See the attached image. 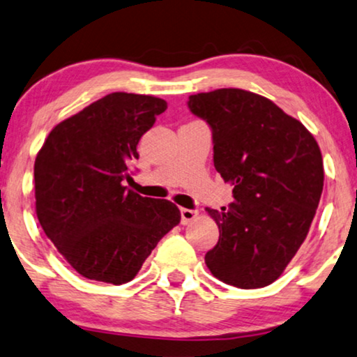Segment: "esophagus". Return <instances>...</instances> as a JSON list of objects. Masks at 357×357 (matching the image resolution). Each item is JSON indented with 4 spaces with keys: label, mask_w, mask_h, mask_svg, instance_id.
Listing matches in <instances>:
<instances>
[{
    "label": "esophagus",
    "mask_w": 357,
    "mask_h": 357,
    "mask_svg": "<svg viewBox=\"0 0 357 357\" xmlns=\"http://www.w3.org/2000/svg\"><path fill=\"white\" fill-rule=\"evenodd\" d=\"M198 215L197 210H188V208H182L180 210V216H182V225H188L190 221L195 220Z\"/></svg>",
    "instance_id": "1"
}]
</instances>
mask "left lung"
Returning <instances> with one entry per match:
<instances>
[{
	"label": "left lung",
	"instance_id": "1",
	"mask_svg": "<svg viewBox=\"0 0 357 357\" xmlns=\"http://www.w3.org/2000/svg\"><path fill=\"white\" fill-rule=\"evenodd\" d=\"M213 134V162L234 202L208 210L220 239L205 262L216 279L261 289L280 277L307 238L323 192V159L308 129L239 88L188 96Z\"/></svg>",
	"mask_w": 357,
	"mask_h": 357
}]
</instances>
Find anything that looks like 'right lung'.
I'll return each mask as SVG.
<instances>
[{
  "mask_svg": "<svg viewBox=\"0 0 357 357\" xmlns=\"http://www.w3.org/2000/svg\"><path fill=\"white\" fill-rule=\"evenodd\" d=\"M167 109L149 95L109 93L59 123L36 157V213L78 274L121 285L180 223L169 200L128 190L137 142Z\"/></svg>",
  "mask_w": 357,
  "mask_h": 357,
  "instance_id": "1",
  "label": "right lung"
}]
</instances>
